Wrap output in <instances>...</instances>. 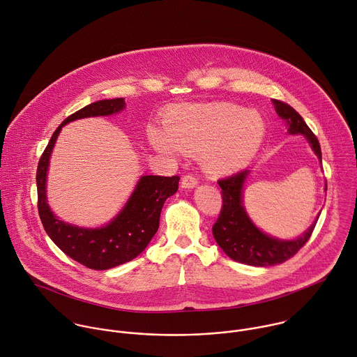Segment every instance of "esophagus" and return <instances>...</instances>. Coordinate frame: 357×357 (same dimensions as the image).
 <instances>
[{
  "label": "esophagus",
  "instance_id": "34e87169",
  "mask_svg": "<svg viewBox=\"0 0 357 357\" xmlns=\"http://www.w3.org/2000/svg\"><path fill=\"white\" fill-rule=\"evenodd\" d=\"M197 183H199V179H197L195 175H192V174L185 175V176L182 178V182H181L182 188H185V189H192V188H195Z\"/></svg>",
  "mask_w": 357,
  "mask_h": 357
}]
</instances>
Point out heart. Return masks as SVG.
I'll use <instances>...</instances> for the list:
<instances>
[{
    "instance_id": "b5f03b06",
    "label": "heart",
    "mask_w": 357,
    "mask_h": 357,
    "mask_svg": "<svg viewBox=\"0 0 357 357\" xmlns=\"http://www.w3.org/2000/svg\"><path fill=\"white\" fill-rule=\"evenodd\" d=\"M164 130L149 129L153 147L175 157L182 151L204 150L203 162L215 174L245 167L260 149L266 123L256 111L229 102L178 107L162 119Z\"/></svg>"
}]
</instances>
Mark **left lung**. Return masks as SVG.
Masks as SVG:
<instances>
[{
    "mask_svg": "<svg viewBox=\"0 0 357 357\" xmlns=\"http://www.w3.org/2000/svg\"><path fill=\"white\" fill-rule=\"evenodd\" d=\"M273 102L277 114L288 123V132L291 135H303L321 162L320 143L303 118L289 104L280 100H273ZM248 175L249 169H245L218 181L222 189V207L213 225L214 239L225 255L235 261L255 267L281 264L294 257L306 245L319 217L302 236L294 241H281L261 232L252 222L242 203L243 185Z\"/></svg>",
    "mask_w": 357,
    "mask_h": 357,
    "instance_id": "8db88e82",
    "label": "left lung"
}]
</instances>
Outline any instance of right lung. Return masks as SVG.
I'll return each instance as SVG.
<instances>
[{"label": "right lung", "mask_w": 357, "mask_h": 357, "mask_svg": "<svg viewBox=\"0 0 357 357\" xmlns=\"http://www.w3.org/2000/svg\"><path fill=\"white\" fill-rule=\"evenodd\" d=\"M123 98L100 100L69 115L52 133L37 165V208L51 241L70 259L91 270H108L137 257L155 235L165 200L176 193L179 176L144 175L121 213L101 228H79L58 220L47 204L45 181L48 161L62 126L75 119L119 112Z\"/></svg>", "instance_id": "1"}]
</instances>
